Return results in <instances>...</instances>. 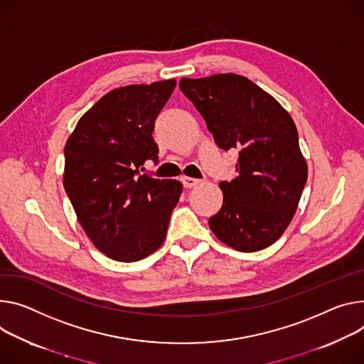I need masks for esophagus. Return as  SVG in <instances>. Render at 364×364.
Masks as SVG:
<instances>
[{"instance_id":"esophagus-1","label":"esophagus","mask_w":364,"mask_h":364,"mask_svg":"<svg viewBox=\"0 0 364 364\" xmlns=\"http://www.w3.org/2000/svg\"><path fill=\"white\" fill-rule=\"evenodd\" d=\"M181 181H183V184H184V187H187V188H191V187H194V186H197V184H200V180L193 178V177H183Z\"/></svg>"}]
</instances>
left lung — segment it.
<instances>
[{
  "label": "left lung",
  "mask_w": 364,
  "mask_h": 364,
  "mask_svg": "<svg viewBox=\"0 0 364 364\" xmlns=\"http://www.w3.org/2000/svg\"><path fill=\"white\" fill-rule=\"evenodd\" d=\"M219 148L238 149V176L222 181L220 210L209 219L219 241L241 252L276 242L289 226L308 180L297 129L273 95L237 74L181 78Z\"/></svg>",
  "instance_id": "8db88e82"
}]
</instances>
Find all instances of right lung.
Returning <instances> with one entry per match:
<instances>
[{
	"label": "right lung",
	"instance_id": "right-lung-1",
	"mask_svg": "<svg viewBox=\"0 0 364 364\" xmlns=\"http://www.w3.org/2000/svg\"><path fill=\"white\" fill-rule=\"evenodd\" d=\"M176 80L112 90L78 120L65 145L63 187L84 232L109 258L134 262L156 251L183 193L177 180L152 178L155 119Z\"/></svg>",
	"mask_w": 364,
	"mask_h": 364
}]
</instances>
